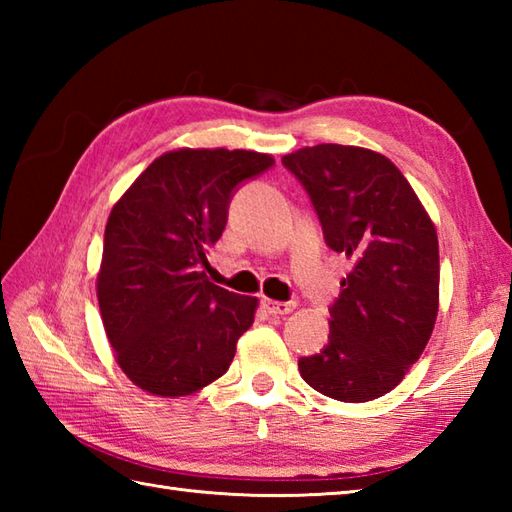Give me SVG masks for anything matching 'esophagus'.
I'll return each mask as SVG.
<instances>
[{"label":"esophagus","instance_id":"esophagus-1","mask_svg":"<svg viewBox=\"0 0 512 512\" xmlns=\"http://www.w3.org/2000/svg\"><path fill=\"white\" fill-rule=\"evenodd\" d=\"M264 308L268 314H288L295 308V303L292 301H273V299H264Z\"/></svg>","mask_w":512,"mask_h":512}]
</instances>
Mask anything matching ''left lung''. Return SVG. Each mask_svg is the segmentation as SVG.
I'll use <instances>...</instances> for the list:
<instances>
[{
  "mask_svg": "<svg viewBox=\"0 0 512 512\" xmlns=\"http://www.w3.org/2000/svg\"><path fill=\"white\" fill-rule=\"evenodd\" d=\"M281 162L310 195L325 244L352 262L330 306L328 345L299 358L301 378L334 400H374L405 378L436 325V226L400 169L372 149L328 143Z\"/></svg>",
  "mask_w": 512,
  "mask_h": 512,
  "instance_id": "8db88e82",
  "label": "left lung"
}]
</instances>
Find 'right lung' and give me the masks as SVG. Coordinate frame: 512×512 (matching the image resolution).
Returning a JSON list of instances; mask_svg holds the SVG:
<instances>
[{
	"label": "right lung",
	"instance_id": "1",
	"mask_svg": "<svg viewBox=\"0 0 512 512\" xmlns=\"http://www.w3.org/2000/svg\"><path fill=\"white\" fill-rule=\"evenodd\" d=\"M275 165L244 149H178L156 158L114 204L96 295L127 378L154 396H189L226 374L257 299L206 279V253L242 182Z\"/></svg>",
	"mask_w": 512,
	"mask_h": 512
}]
</instances>
